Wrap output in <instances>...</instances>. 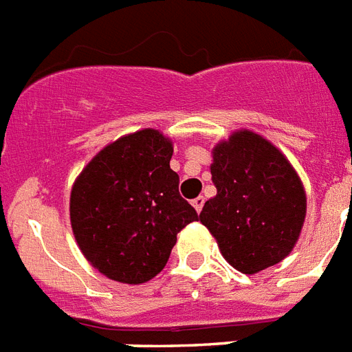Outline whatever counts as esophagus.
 I'll return each instance as SVG.
<instances>
[{
	"instance_id": "obj_1",
	"label": "esophagus",
	"mask_w": 352,
	"mask_h": 352,
	"mask_svg": "<svg viewBox=\"0 0 352 352\" xmlns=\"http://www.w3.org/2000/svg\"><path fill=\"white\" fill-rule=\"evenodd\" d=\"M191 206H193V208L197 210V213H199V211L202 210V206H204V199H202V197H197V199L191 201Z\"/></svg>"
}]
</instances>
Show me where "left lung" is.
Instances as JSON below:
<instances>
[{"instance_id": "left-lung-1", "label": "left lung", "mask_w": 352, "mask_h": 352, "mask_svg": "<svg viewBox=\"0 0 352 352\" xmlns=\"http://www.w3.org/2000/svg\"><path fill=\"white\" fill-rule=\"evenodd\" d=\"M217 195L202 208V224L236 271L255 275L289 255L305 221L307 199L298 173L267 139L233 131L213 148Z\"/></svg>"}]
</instances>
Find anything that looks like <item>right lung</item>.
<instances>
[{
  "mask_svg": "<svg viewBox=\"0 0 352 352\" xmlns=\"http://www.w3.org/2000/svg\"><path fill=\"white\" fill-rule=\"evenodd\" d=\"M173 144L144 128L102 148L70 193V222L85 258L121 284H144L166 265L177 233L197 221L170 168Z\"/></svg>",
  "mask_w": 352,
  "mask_h": 352,
  "instance_id": "1",
  "label": "right lung"
}]
</instances>
